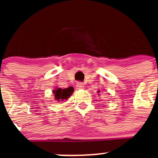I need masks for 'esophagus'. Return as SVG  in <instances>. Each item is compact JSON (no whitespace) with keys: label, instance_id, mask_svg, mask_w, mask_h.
<instances>
[{"label":"esophagus","instance_id":"1","mask_svg":"<svg viewBox=\"0 0 158 158\" xmlns=\"http://www.w3.org/2000/svg\"><path fill=\"white\" fill-rule=\"evenodd\" d=\"M76 88L78 89H83L84 88L83 83H82V82H77V83H76Z\"/></svg>","mask_w":158,"mask_h":158}]
</instances>
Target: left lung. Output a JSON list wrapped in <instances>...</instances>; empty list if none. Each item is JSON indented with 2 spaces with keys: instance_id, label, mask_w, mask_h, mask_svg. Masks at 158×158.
Listing matches in <instances>:
<instances>
[{
  "instance_id": "left-lung-1",
  "label": "left lung",
  "mask_w": 158,
  "mask_h": 158,
  "mask_svg": "<svg viewBox=\"0 0 158 158\" xmlns=\"http://www.w3.org/2000/svg\"><path fill=\"white\" fill-rule=\"evenodd\" d=\"M98 92H99V91H98Z\"/></svg>"
}]
</instances>
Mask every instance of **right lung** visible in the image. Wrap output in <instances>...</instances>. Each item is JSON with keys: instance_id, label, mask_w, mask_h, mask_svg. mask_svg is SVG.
Listing matches in <instances>:
<instances>
[{"instance_id": "1", "label": "right lung", "mask_w": 158, "mask_h": 158, "mask_svg": "<svg viewBox=\"0 0 158 158\" xmlns=\"http://www.w3.org/2000/svg\"><path fill=\"white\" fill-rule=\"evenodd\" d=\"M73 92H74V89L73 87L70 86L67 89L56 88L52 91V93L54 94L55 99L56 101L63 102V100H66L68 98H69Z\"/></svg>"}]
</instances>
